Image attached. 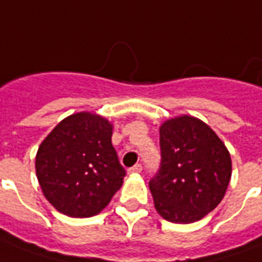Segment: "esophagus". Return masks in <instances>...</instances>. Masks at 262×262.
I'll use <instances>...</instances> for the list:
<instances>
[{
	"mask_svg": "<svg viewBox=\"0 0 262 262\" xmlns=\"http://www.w3.org/2000/svg\"><path fill=\"white\" fill-rule=\"evenodd\" d=\"M127 171H129L130 174H137V173H140V171H142V164H135V166L130 167Z\"/></svg>",
	"mask_w": 262,
	"mask_h": 262,
	"instance_id": "34e87169",
	"label": "esophagus"
}]
</instances>
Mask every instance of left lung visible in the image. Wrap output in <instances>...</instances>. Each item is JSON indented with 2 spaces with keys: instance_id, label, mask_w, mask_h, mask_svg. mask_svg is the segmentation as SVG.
<instances>
[{
  "instance_id": "1",
  "label": "left lung",
  "mask_w": 262,
  "mask_h": 262,
  "mask_svg": "<svg viewBox=\"0 0 262 262\" xmlns=\"http://www.w3.org/2000/svg\"><path fill=\"white\" fill-rule=\"evenodd\" d=\"M162 163L149 183L155 208L164 220L190 224L213 211L231 179L224 142L200 119L182 115L159 127Z\"/></svg>"
}]
</instances>
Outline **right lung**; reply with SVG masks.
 Listing matches in <instances>:
<instances>
[{"instance_id":"obj_1","label":"right lung","mask_w":262,"mask_h":262,"mask_svg":"<svg viewBox=\"0 0 262 262\" xmlns=\"http://www.w3.org/2000/svg\"><path fill=\"white\" fill-rule=\"evenodd\" d=\"M113 125L95 112L74 113L42 140L35 171L45 199L75 219L99 214L123 184Z\"/></svg>"}]
</instances>
